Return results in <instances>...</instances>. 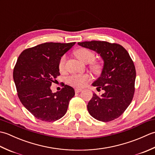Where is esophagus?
Listing matches in <instances>:
<instances>
[{"mask_svg":"<svg viewBox=\"0 0 155 155\" xmlns=\"http://www.w3.org/2000/svg\"><path fill=\"white\" fill-rule=\"evenodd\" d=\"M74 91H75V93H80V92H81V91H83V90H82L81 88H75Z\"/></svg>","mask_w":155,"mask_h":155,"instance_id":"1","label":"esophagus"}]
</instances>
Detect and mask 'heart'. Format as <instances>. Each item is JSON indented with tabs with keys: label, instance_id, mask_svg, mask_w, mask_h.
Instances as JSON below:
<instances>
[{
	"label": "heart",
	"instance_id": "1",
	"mask_svg": "<svg viewBox=\"0 0 155 155\" xmlns=\"http://www.w3.org/2000/svg\"><path fill=\"white\" fill-rule=\"evenodd\" d=\"M75 54L77 57L81 61L91 63V67L94 71L98 72L101 70V64L99 62L93 61L95 58V54L93 52L89 49L85 48H80L75 51ZM67 61V57L64 55L61 58L58 62V68L61 71H64L65 69V63ZM91 75L88 74H77L71 75L68 78V83L71 85L75 87H83L86 85L87 82L91 79Z\"/></svg>",
	"mask_w": 155,
	"mask_h": 155
}]
</instances>
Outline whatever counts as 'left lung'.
<instances>
[{
    "mask_svg": "<svg viewBox=\"0 0 155 155\" xmlns=\"http://www.w3.org/2000/svg\"><path fill=\"white\" fill-rule=\"evenodd\" d=\"M78 45L96 51L104 61L101 77L93 86L104 93L101 96L93 94L87 105L88 113L100 121L116 119L129 106L134 97L136 71L132 58L119 44L92 41Z\"/></svg>",
    "mask_w": 155,
    "mask_h": 155,
    "instance_id": "obj_1",
    "label": "left lung"
}]
</instances>
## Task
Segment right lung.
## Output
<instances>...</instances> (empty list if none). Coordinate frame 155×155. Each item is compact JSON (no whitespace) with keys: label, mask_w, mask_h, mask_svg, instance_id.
Segmentation results:
<instances>
[{"label":"right lung","mask_w":155,"mask_h":155,"mask_svg":"<svg viewBox=\"0 0 155 155\" xmlns=\"http://www.w3.org/2000/svg\"><path fill=\"white\" fill-rule=\"evenodd\" d=\"M76 42H45L23 51L13 70L17 94L27 109L38 119L53 122L66 114L73 88L64 84L52 93L51 86L60 75L58 62Z\"/></svg>","instance_id":"add662e5"}]
</instances>
